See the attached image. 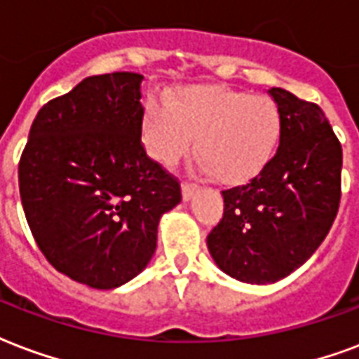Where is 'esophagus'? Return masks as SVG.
Listing matches in <instances>:
<instances>
[{"mask_svg": "<svg viewBox=\"0 0 359 359\" xmlns=\"http://www.w3.org/2000/svg\"><path fill=\"white\" fill-rule=\"evenodd\" d=\"M180 188H182V199H184V201H190V199L194 198L196 190H198V188H196L194 184H190V182H182Z\"/></svg>", "mask_w": 359, "mask_h": 359, "instance_id": "34e87169", "label": "esophagus"}]
</instances>
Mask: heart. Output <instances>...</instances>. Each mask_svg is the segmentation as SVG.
Segmentation results:
<instances>
[{"label": "heart", "instance_id": "heart-1", "mask_svg": "<svg viewBox=\"0 0 359 359\" xmlns=\"http://www.w3.org/2000/svg\"><path fill=\"white\" fill-rule=\"evenodd\" d=\"M203 171L218 182L245 184L275 158L283 137V114L264 95L194 84L169 92L165 101L149 100L141 118L147 154L161 165H175L191 149Z\"/></svg>", "mask_w": 359, "mask_h": 359}]
</instances>
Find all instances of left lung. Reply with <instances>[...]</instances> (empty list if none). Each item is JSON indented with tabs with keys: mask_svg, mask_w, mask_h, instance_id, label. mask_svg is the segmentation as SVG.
<instances>
[{
	"mask_svg": "<svg viewBox=\"0 0 359 359\" xmlns=\"http://www.w3.org/2000/svg\"><path fill=\"white\" fill-rule=\"evenodd\" d=\"M283 114L277 154L262 173L224 190V216L207 237L216 265L241 283L273 284L322 245L341 201L343 149L324 111L271 88Z\"/></svg>",
	"mask_w": 359,
	"mask_h": 359,
	"instance_id": "8db88e82",
	"label": "left lung"
}]
</instances>
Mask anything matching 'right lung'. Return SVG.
<instances>
[{
    "instance_id": "add662e5",
    "label": "right lung",
    "mask_w": 359,
    "mask_h": 359,
    "mask_svg": "<svg viewBox=\"0 0 359 359\" xmlns=\"http://www.w3.org/2000/svg\"><path fill=\"white\" fill-rule=\"evenodd\" d=\"M139 73L79 82L43 105L18 163L27 226L48 264L90 288H118L154 256L180 184L141 143Z\"/></svg>"
}]
</instances>
